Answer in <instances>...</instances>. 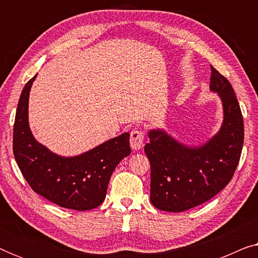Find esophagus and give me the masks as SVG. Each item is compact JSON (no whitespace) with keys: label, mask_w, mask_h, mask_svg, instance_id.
<instances>
[{"label":"esophagus","mask_w":258,"mask_h":258,"mask_svg":"<svg viewBox=\"0 0 258 258\" xmlns=\"http://www.w3.org/2000/svg\"><path fill=\"white\" fill-rule=\"evenodd\" d=\"M144 132L142 129H133L130 133V146L134 150H140L143 147Z\"/></svg>","instance_id":"1"}]
</instances>
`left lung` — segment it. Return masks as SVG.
Masks as SVG:
<instances>
[{
	"label": "left lung",
	"mask_w": 258,
	"mask_h": 258,
	"mask_svg": "<svg viewBox=\"0 0 258 258\" xmlns=\"http://www.w3.org/2000/svg\"><path fill=\"white\" fill-rule=\"evenodd\" d=\"M210 89L223 102L220 133L200 148H189L162 130H151L144 151L150 162V201L157 209L181 213L217 195L235 174L241 158L244 124L227 77L210 66Z\"/></svg>",
	"instance_id": "1"
}]
</instances>
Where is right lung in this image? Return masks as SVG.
Returning <instances> with one entry per match:
<instances>
[{
  "instance_id": "add662e5",
  "label": "right lung",
  "mask_w": 258,
  "mask_h": 258,
  "mask_svg": "<svg viewBox=\"0 0 258 258\" xmlns=\"http://www.w3.org/2000/svg\"><path fill=\"white\" fill-rule=\"evenodd\" d=\"M21 94L14 123L13 151L23 177L35 192L62 208L91 210L103 202L109 179L130 154L129 133L76 157L52 154L34 139L28 124V101L34 80Z\"/></svg>"
}]
</instances>
